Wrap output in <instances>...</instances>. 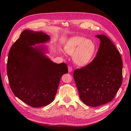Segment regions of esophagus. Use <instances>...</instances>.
<instances>
[{"mask_svg": "<svg viewBox=\"0 0 131 131\" xmlns=\"http://www.w3.org/2000/svg\"><path fill=\"white\" fill-rule=\"evenodd\" d=\"M68 72H71L73 70V68L71 66H68Z\"/></svg>", "mask_w": 131, "mask_h": 131, "instance_id": "34e87169", "label": "esophagus"}]
</instances>
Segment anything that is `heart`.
I'll list each match as a JSON object with an SVG mask.
<instances>
[{"instance_id": "b5f03b06", "label": "heart", "mask_w": 131, "mask_h": 131, "mask_svg": "<svg viewBox=\"0 0 131 131\" xmlns=\"http://www.w3.org/2000/svg\"><path fill=\"white\" fill-rule=\"evenodd\" d=\"M64 49L67 53L73 54V59L77 64L84 65L92 58L95 50V45L91 40L75 36L67 40Z\"/></svg>"}]
</instances>
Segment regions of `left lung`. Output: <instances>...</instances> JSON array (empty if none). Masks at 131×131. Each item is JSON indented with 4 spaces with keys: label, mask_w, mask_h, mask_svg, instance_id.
<instances>
[{
    "label": "left lung",
    "mask_w": 131,
    "mask_h": 131,
    "mask_svg": "<svg viewBox=\"0 0 131 131\" xmlns=\"http://www.w3.org/2000/svg\"><path fill=\"white\" fill-rule=\"evenodd\" d=\"M95 37L100 40L97 56L91 63L74 72L80 98L90 107L111 101L123 80V62L119 51L106 36Z\"/></svg>",
    "instance_id": "1"
}]
</instances>
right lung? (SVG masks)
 <instances>
[{
	"label": "right lung",
	"mask_w": 131,
	"mask_h": 131,
	"mask_svg": "<svg viewBox=\"0 0 131 131\" xmlns=\"http://www.w3.org/2000/svg\"><path fill=\"white\" fill-rule=\"evenodd\" d=\"M50 37L42 32L25 30L12 46L7 64L11 90L25 104L34 107L47 106L53 100L61 76L68 73L65 63L52 62L45 54Z\"/></svg>",
	"instance_id": "obj_1"
}]
</instances>
